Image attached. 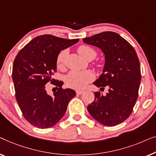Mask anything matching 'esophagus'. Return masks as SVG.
I'll list each match as a JSON object with an SVG mask.
<instances>
[{
	"mask_svg": "<svg viewBox=\"0 0 156 156\" xmlns=\"http://www.w3.org/2000/svg\"><path fill=\"white\" fill-rule=\"evenodd\" d=\"M83 93H84V90H76V94H78V95H81Z\"/></svg>",
	"mask_w": 156,
	"mask_h": 156,
	"instance_id": "esophagus-1",
	"label": "esophagus"
}]
</instances>
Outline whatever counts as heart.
I'll list each match as a JSON object with an SVG mask.
<instances>
[{"label": "heart", "instance_id": "obj_1", "mask_svg": "<svg viewBox=\"0 0 156 156\" xmlns=\"http://www.w3.org/2000/svg\"><path fill=\"white\" fill-rule=\"evenodd\" d=\"M78 52L80 55L86 60L91 61L97 56V52L93 47L88 45H81L78 48ZM67 51L63 50L58 54L56 59V66L58 69H61L64 65V61ZM94 75L91 71H71L66 78V83L69 86L76 89H81L85 87L88 83L93 80Z\"/></svg>", "mask_w": 156, "mask_h": 156}]
</instances>
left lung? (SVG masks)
<instances>
[{
    "mask_svg": "<svg viewBox=\"0 0 156 156\" xmlns=\"http://www.w3.org/2000/svg\"><path fill=\"white\" fill-rule=\"evenodd\" d=\"M105 54L102 73L93 84L108 92H95V100L87 106L88 112L105 126H112L125 121L132 112L141 83V66L133 47L119 34L103 32L83 39Z\"/></svg>",
    "mask_w": 156,
    "mask_h": 156,
    "instance_id": "obj_1",
    "label": "left lung"
}]
</instances>
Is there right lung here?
I'll return each mask as SVG.
<instances>
[{"label": "right lung", "mask_w": 156, "mask_h": 156, "mask_svg": "<svg viewBox=\"0 0 156 156\" xmlns=\"http://www.w3.org/2000/svg\"><path fill=\"white\" fill-rule=\"evenodd\" d=\"M78 41L40 35L32 39L15 57L12 73L15 98L25 119L32 126L40 129L54 126L76 96L73 90L63 89V83L54 79L53 75L60 51ZM49 82L59 87L53 96L45 90Z\"/></svg>", "instance_id": "obj_1"}]
</instances>
